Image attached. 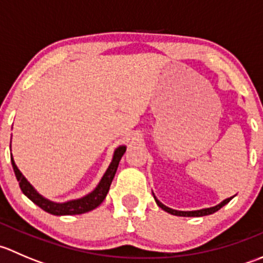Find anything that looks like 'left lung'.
<instances>
[{
  "label": "left lung",
  "instance_id": "obj_1",
  "mask_svg": "<svg viewBox=\"0 0 263 263\" xmlns=\"http://www.w3.org/2000/svg\"><path fill=\"white\" fill-rule=\"evenodd\" d=\"M153 195H154V193H153ZM233 197H234V196H233ZM233 197L227 198V200L221 201V202H220L219 205L213 206V208L201 209V210H195V211H179V210H173V209L168 208V206H165V205H164V203H161L160 201H159L158 198L155 197V195H154V198H155L156 205H158L160 209H163L164 211H166V213H169V214H172V215H176V216H188V217H200V216H206V215H211V214L216 213V211L220 210V209H221L222 206L227 205V203L229 202V201L232 200Z\"/></svg>",
  "mask_w": 263,
  "mask_h": 263
}]
</instances>
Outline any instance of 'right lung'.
<instances>
[{
	"mask_svg": "<svg viewBox=\"0 0 263 263\" xmlns=\"http://www.w3.org/2000/svg\"><path fill=\"white\" fill-rule=\"evenodd\" d=\"M124 153H126V146L124 145H121V146L117 147L115 150V154H113V158L109 166H108L104 176L102 177V179L98 183L97 187L94 188V191H91L89 195L84 196V197L78 198V200H70L67 202H53V201L48 200V198L43 197L41 193L36 192L35 188L28 182V179L18 171V168L14 161V158H12V154L11 164L23 193L29 200L33 201L36 206H39L42 210H44L48 214L57 215V216H62V215H80L94 210V209H97L104 201L105 196H107L108 191H109L110 183H112L113 178L116 176L119 160H121Z\"/></svg>",
	"mask_w": 263,
	"mask_h": 263,
	"instance_id": "add662e5",
	"label": "right lung"
}]
</instances>
